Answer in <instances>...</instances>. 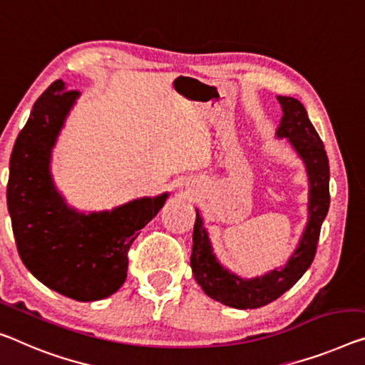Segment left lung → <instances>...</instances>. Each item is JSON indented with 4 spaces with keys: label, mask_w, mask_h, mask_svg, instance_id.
Returning <instances> with one entry per match:
<instances>
[{
    "label": "left lung",
    "mask_w": 365,
    "mask_h": 365,
    "mask_svg": "<svg viewBox=\"0 0 365 365\" xmlns=\"http://www.w3.org/2000/svg\"><path fill=\"white\" fill-rule=\"evenodd\" d=\"M277 101L282 108V117L276 137L287 138L289 145L304 163L308 178V218L299 245L285 264L274 267L262 276L240 277L218 261L209 232L204 227V218L199 209H195L190 253V267L195 282L210 299L238 310L271 304L304 276L315 257L319 230L329 209V163L322 138L299 99L277 96Z\"/></svg>",
    "instance_id": "obj_1"
}]
</instances>
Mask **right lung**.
Returning a JSON list of instances; mask_svg holds the SVG:
<instances>
[{
  "label": "right lung",
  "instance_id": "add662e5",
  "mask_svg": "<svg viewBox=\"0 0 365 365\" xmlns=\"http://www.w3.org/2000/svg\"><path fill=\"white\" fill-rule=\"evenodd\" d=\"M78 98L58 80L36 101L11 153L6 199L16 246L32 276L73 300L94 302L125 282L127 251L170 192L99 212L66 204L50 163Z\"/></svg>",
  "mask_w": 365,
  "mask_h": 365
}]
</instances>
